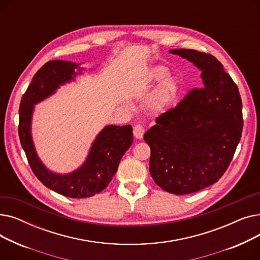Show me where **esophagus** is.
<instances>
[{
  "mask_svg": "<svg viewBox=\"0 0 260 260\" xmlns=\"http://www.w3.org/2000/svg\"><path fill=\"white\" fill-rule=\"evenodd\" d=\"M143 135H144L143 126L140 125V124H136L134 126V136H135V137L137 139H142Z\"/></svg>",
  "mask_w": 260,
  "mask_h": 260,
  "instance_id": "1",
  "label": "esophagus"
}]
</instances>
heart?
I'll return each mask as SVG.
<instances>
[{
	"mask_svg": "<svg viewBox=\"0 0 260 260\" xmlns=\"http://www.w3.org/2000/svg\"><path fill=\"white\" fill-rule=\"evenodd\" d=\"M169 75V70L165 66H155L151 71L148 72L147 81L148 82H157L166 78ZM179 90L178 83L174 79L167 80L163 83L156 93L153 95V98L149 101V107L154 112H160L165 109L177 95Z\"/></svg>",
	"mask_w": 260,
	"mask_h": 260,
	"instance_id": "1",
	"label": "heart"
}]
</instances>
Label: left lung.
<instances>
[{
    "instance_id": "obj_1",
    "label": "left lung",
    "mask_w": 260,
    "mask_h": 260,
    "mask_svg": "<svg viewBox=\"0 0 260 260\" xmlns=\"http://www.w3.org/2000/svg\"><path fill=\"white\" fill-rule=\"evenodd\" d=\"M171 52L200 68L202 86L159 115L143 138L151 147L149 173L156 184L184 195L212 185L228 170L241 138L242 102L213 54L185 48Z\"/></svg>"
}]
</instances>
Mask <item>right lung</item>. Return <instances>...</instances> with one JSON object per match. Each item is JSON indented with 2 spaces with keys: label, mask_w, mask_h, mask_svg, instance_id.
Returning a JSON list of instances; mask_svg holds the SVG:
<instances>
[{
  "label": "right lung",
  "mask_w": 260,
  "mask_h": 260,
  "mask_svg": "<svg viewBox=\"0 0 260 260\" xmlns=\"http://www.w3.org/2000/svg\"><path fill=\"white\" fill-rule=\"evenodd\" d=\"M78 66L72 62L53 60L40 68L22 95L18 129L26 158L40 181L63 196L86 198L102 192L112 181L122 156L133 143L132 126H106L94 140L84 166L73 174L63 176L44 168L36 154L30 135L34 104L48 97L60 84L74 79L75 68Z\"/></svg>",
  "instance_id": "right-lung-1"
}]
</instances>
